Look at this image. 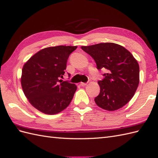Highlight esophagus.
Masks as SVG:
<instances>
[{"label": "esophagus", "mask_w": 158, "mask_h": 158, "mask_svg": "<svg viewBox=\"0 0 158 158\" xmlns=\"http://www.w3.org/2000/svg\"><path fill=\"white\" fill-rule=\"evenodd\" d=\"M80 85H81V86H85V85H87V83H83V82H81V83H80Z\"/></svg>", "instance_id": "esophagus-1"}]
</instances>
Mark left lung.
Returning <instances> with one entry per match:
<instances>
[{
  "label": "left lung",
  "mask_w": 158,
  "mask_h": 158,
  "mask_svg": "<svg viewBox=\"0 0 158 158\" xmlns=\"http://www.w3.org/2000/svg\"><path fill=\"white\" fill-rule=\"evenodd\" d=\"M96 62L97 69L107 73L98 82L100 91L94 100L97 105L112 111L122 108L132 99L139 83V65L128 50L113 43L82 46Z\"/></svg>",
  "instance_id": "left-lung-1"
}]
</instances>
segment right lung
<instances>
[{
  "instance_id": "right-lung-1",
  "label": "right lung",
  "mask_w": 158,
  "mask_h": 158,
  "mask_svg": "<svg viewBox=\"0 0 158 158\" xmlns=\"http://www.w3.org/2000/svg\"><path fill=\"white\" fill-rule=\"evenodd\" d=\"M77 48L60 45L43 49L23 65V92L30 103L41 112L57 114L71 102L77 85L59 79L64 75L67 60Z\"/></svg>"
}]
</instances>
